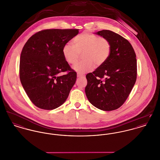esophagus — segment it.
I'll list each match as a JSON object with an SVG mask.
<instances>
[{
	"mask_svg": "<svg viewBox=\"0 0 160 160\" xmlns=\"http://www.w3.org/2000/svg\"><path fill=\"white\" fill-rule=\"evenodd\" d=\"M84 77V75H83L77 74V77H78V78H82V77Z\"/></svg>",
	"mask_w": 160,
	"mask_h": 160,
	"instance_id": "obj_1",
	"label": "esophagus"
}]
</instances>
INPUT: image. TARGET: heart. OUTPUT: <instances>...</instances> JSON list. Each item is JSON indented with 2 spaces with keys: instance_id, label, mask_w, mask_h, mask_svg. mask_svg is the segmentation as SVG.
Listing matches in <instances>:
<instances>
[{
  "instance_id": "1",
  "label": "heart",
  "mask_w": 160,
  "mask_h": 160,
  "mask_svg": "<svg viewBox=\"0 0 160 160\" xmlns=\"http://www.w3.org/2000/svg\"><path fill=\"white\" fill-rule=\"evenodd\" d=\"M74 46L66 44L62 49V53L66 62L74 64L82 53L83 60L75 64L73 69L78 74H85L92 71L95 64L97 67L103 65L108 61L111 54L110 42L104 38L88 32H84L75 37Z\"/></svg>"
}]
</instances>
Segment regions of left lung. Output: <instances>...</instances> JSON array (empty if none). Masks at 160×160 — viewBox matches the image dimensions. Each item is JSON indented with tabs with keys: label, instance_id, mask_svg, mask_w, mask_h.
<instances>
[{
	"label": "left lung",
	"instance_id": "left-lung-1",
	"mask_svg": "<svg viewBox=\"0 0 160 160\" xmlns=\"http://www.w3.org/2000/svg\"><path fill=\"white\" fill-rule=\"evenodd\" d=\"M95 34L107 39L111 50L107 62L86 75V97L101 110H114L123 105L135 85V52L128 41L118 33L103 30Z\"/></svg>",
	"mask_w": 160,
	"mask_h": 160
}]
</instances>
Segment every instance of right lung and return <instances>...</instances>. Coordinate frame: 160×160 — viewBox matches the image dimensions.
I'll return each mask as SVG.
<instances>
[{"label": "right lung", "instance_id": "right-lung-1", "mask_svg": "<svg viewBox=\"0 0 160 160\" xmlns=\"http://www.w3.org/2000/svg\"><path fill=\"white\" fill-rule=\"evenodd\" d=\"M78 29H48L30 37L22 50L19 77L28 97L37 107L55 109L64 103L77 74L64 60L62 49ZM68 71L66 75L58 74Z\"/></svg>", "mask_w": 160, "mask_h": 160}]
</instances>
